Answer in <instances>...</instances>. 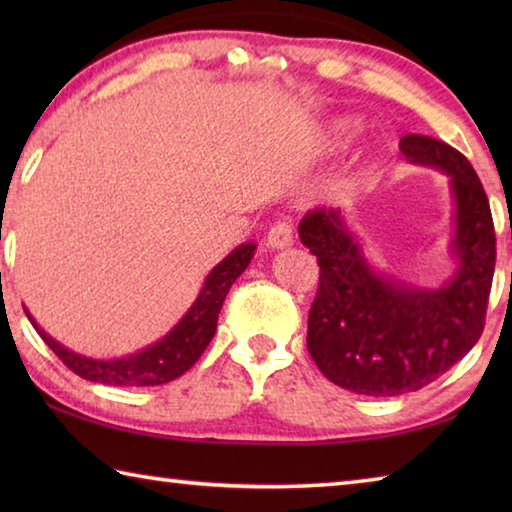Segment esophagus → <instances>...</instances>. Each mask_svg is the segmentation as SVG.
<instances>
[{
    "instance_id": "1",
    "label": "esophagus",
    "mask_w": 512,
    "mask_h": 512,
    "mask_svg": "<svg viewBox=\"0 0 512 512\" xmlns=\"http://www.w3.org/2000/svg\"><path fill=\"white\" fill-rule=\"evenodd\" d=\"M266 244L268 248L282 250L293 246V225L289 221H277L266 235Z\"/></svg>"
}]
</instances>
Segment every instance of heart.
<instances>
[{
  "label": "heart",
  "mask_w": 512,
  "mask_h": 512,
  "mask_svg": "<svg viewBox=\"0 0 512 512\" xmlns=\"http://www.w3.org/2000/svg\"><path fill=\"white\" fill-rule=\"evenodd\" d=\"M334 137L336 140H348V137L357 131V121L354 119H350V117H345V119H336L334 121Z\"/></svg>",
  "instance_id": "b5f03b06"
}]
</instances>
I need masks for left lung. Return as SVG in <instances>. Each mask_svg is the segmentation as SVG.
<instances>
[{
    "mask_svg": "<svg viewBox=\"0 0 512 512\" xmlns=\"http://www.w3.org/2000/svg\"><path fill=\"white\" fill-rule=\"evenodd\" d=\"M409 162L449 178L456 271L440 287H415L370 264L339 207L300 221V241L318 257L320 284L309 311L307 350L336 386L393 397L436 381L483 332L495 275V225L470 160L427 135H404Z\"/></svg>",
    "mask_w": 512,
    "mask_h": 512,
    "instance_id": "1",
    "label": "left lung"
}]
</instances>
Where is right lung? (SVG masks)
<instances>
[{"label": "right lung", "mask_w": 512, "mask_h": 512, "mask_svg": "<svg viewBox=\"0 0 512 512\" xmlns=\"http://www.w3.org/2000/svg\"><path fill=\"white\" fill-rule=\"evenodd\" d=\"M257 244L248 241L241 244L228 257H223L210 273H207L203 289L194 300V305L187 309V314L173 325L171 332L155 341L149 348L140 352L128 354V357L119 359H92L79 354L74 350L65 348L63 343L38 327L36 320L27 311L31 325L38 329L40 339L45 341L56 357L65 363V366L76 372V375L97 381V384L106 386H160L173 381L194 366L201 359L207 345H210L212 336L216 332V320H219V311L223 307V300L228 296L232 284L237 277L246 271L250 259L255 255Z\"/></svg>", "instance_id": "1"}]
</instances>
